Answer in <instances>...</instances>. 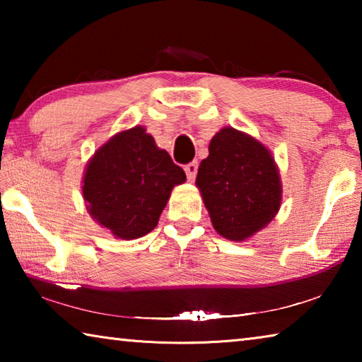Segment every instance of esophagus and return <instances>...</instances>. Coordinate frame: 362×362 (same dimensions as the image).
Returning <instances> with one entry per match:
<instances>
[{
	"label": "esophagus",
	"mask_w": 362,
	"mask_h": 362,
	"mask_svg": "<svg viewBox=\"0 0 362 362\" xmlns=\"http://www.w3.org/2000/svg\"><path fill=\"white\" fill-rule=\"evenodd\" d=\"M185 173H187V177H188L189 182L194 180L196 173H198V163H196V161L188 163L187 166H185Z\"/></svg>",
	"instance_id": "34e87169"
}]
</instances>
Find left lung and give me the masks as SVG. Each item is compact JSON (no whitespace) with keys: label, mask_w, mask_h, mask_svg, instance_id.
<instances>
[{"label":"left lung","mask_w":362,"mask_h":362,"mask_svg":"<svg viewBox=\"0 0 362 362\" xmlns=\"http://www.w3.org/2000/svg\"><path fill=\"white\" fill-rule=\"evenodd\" d=\"M196 187L214 230L246 241L276 217L283 201L278 164L265 145L235 127H222L199 164Z\"/></svg>","instance_id":"obj_1"}]
</instances>
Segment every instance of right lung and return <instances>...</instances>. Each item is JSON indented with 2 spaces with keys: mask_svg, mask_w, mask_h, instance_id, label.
<instances>
[{
  "mask_svg": "<svg viewBox=\"0 0 362 362\" xmlns=\"http://www.w3.org/2000/svg\"><path fill=\"white\" fill-rule=\"evenodd\" d=\"M187 180L144 126L121 131L86 164L83 198L89 216L118 240H137L158 225L170 192Z\"/></svg>",
  "mask_w": 362,
  "mask_h": 362,
  "instance_id": "obj_1",
  "label": "right lung"
}]
</instances>
